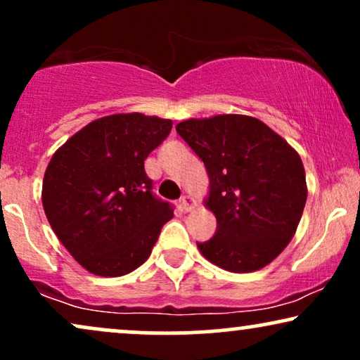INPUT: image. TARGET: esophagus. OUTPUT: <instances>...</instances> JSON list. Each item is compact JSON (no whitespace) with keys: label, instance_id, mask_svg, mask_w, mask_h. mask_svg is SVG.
I'll list each match as a JSON object with an SVG mask.
<instances>
[{"label":"esophagus","instance_id":"esophagus-1","mask_svg":"<svg viewBox=\"0 0 360 360\" xmlns=\"http://www.w3.org/2000/svg\"><path fill=\"white\" fill-rule=\"evenodd\" d=\"M179 206H181V209H183L184 212H189L191 209H193V206H194L193 198H191V195H188V194H184L183 198L179 199Z\"/></svg>","mask_w":360,"mask_h":360}]
</instances>
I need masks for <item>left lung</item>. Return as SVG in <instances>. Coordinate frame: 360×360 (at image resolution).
Here are the masks:
<instances>
[{
    "label": "left lung",
    "instance_id": "8db88e82",
    "mask_svg": "<svg viewBox=\"0 0 360 360\" xmlns=\"http://www.w3.org/2000/svg\"><path fill=\"white\" fill-rule=\"evenodd\" d=\"M176 131L204 162L211 184L206 206L217 227L198 243L199 251L226 271L262 269L292 239L306 206L299 154L251 116L188 120Z\"/></svg>",
    "mask_w": 360,
    "mask_h": 360
}]
</instances>
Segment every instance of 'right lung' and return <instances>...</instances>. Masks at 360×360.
<instances>
[{
	"label": "right lung",
	"instance_id": "right-lung-1",
	"mask_svg": "<svg viewBox=\"0 0 360 360\" xmlns=\"http://www.w3.org/2000/svg\"><path fill=\"white\" fill-rule=\"evenodd\" d=\"M171 120L112 115L89 122L54 153L43 207L54 234L86 271L124 276L153 251L171 202L153 193L144 159L169 136Z\"/></svg>",
	"mask_w": 360,
	"mask_h": 360
}]
</instances>
